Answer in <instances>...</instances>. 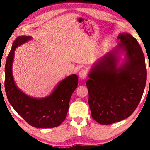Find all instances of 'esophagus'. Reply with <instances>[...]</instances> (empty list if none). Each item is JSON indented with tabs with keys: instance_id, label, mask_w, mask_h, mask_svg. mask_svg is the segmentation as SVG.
<instances>
[{
	"instance_id": "esophagus-1",
	"label": "esophagus",
	"mask_w": 150,
	"mask_h": 150,
	"mask_svg": "<svg viewBox=\"0 0 150 150\" xmlns=\"http://www.w3.org/2000/svg\"><path fill=\"white\" fill-rule=\"evenodd\" d=\"M87 70L85 69H81L79 71V77L81 79H84L87 77Z\"/></svg>"
}]
</instances>
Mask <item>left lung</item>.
Returning <instances> with one entry per match:
<instances>
[{
  "label": "left lung",
  "mask_w": 150,
  "mask_h": 150,
  "mask_svg": "<svg viewBox=\"0 0 150 150\" xmlns=\"http://www.w3.org/2000/svg\"><path fill=\"white\" fill-rule=\"evenodd\" d=\"M118 39L120 44L94 64L86 83L91 116L100 124L128 118L140 102L146 83L145 57L138 41L128 33H121ZM122 50L125 59L118 67Z\"/></svg>",
  "instance_id": "left-lung-1"
}]
</instances>
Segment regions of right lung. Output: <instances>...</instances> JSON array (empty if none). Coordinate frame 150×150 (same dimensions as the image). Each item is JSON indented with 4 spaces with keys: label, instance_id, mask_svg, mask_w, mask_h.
I'll return each instance as SVG.
<instances>
[{
    "label": "right lung",
    "instance_id": "right-lung-1",
    "mask_svg": "<svg viewBox=\"0 0 150 150\" xmlns=\"http://www.w3.org/2000/svg\"><path fill=\"white\" fill-rule=\"evenodd\" d=\"M31 39L30 36H19L12 44L5 65V91L10 104L30 125L40 128H54L65 120L71 96L77 87L78 77L75 74L68 76L51 95L44 98H33L20 91L15 85L12 76L14 51Z\"/></svg>",
    "mask_w": 150,
    "mask_h": 150
}]
</instances>
